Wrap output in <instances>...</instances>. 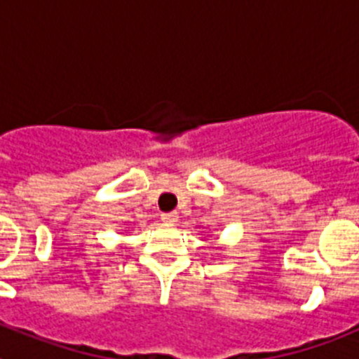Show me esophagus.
<instances>
[{
  "label": "esophagus",
  "mask_w": 359,
  "mask_h": 359,
  "mask_svg": "<svg viewBox=\"0 0 359 359\" xmlns=\"http://www.w3.org/2000/svg\"><path fill=\"white\" fill-rule=\"evenodd\" d=\"M161 221L163 223H176L177 221V212H167V214H161Z\"/></svg>",
  "instance_id": "1"
}]
</instances>
